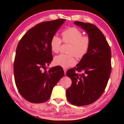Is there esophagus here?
<instances>
[{
    "instance_id": "esophagus-1",
    "label": "esophagus",
    "mask_w": 124,
    "mask_h": 124,
    "mask_svg": "<svg viewBox=\"0 0 124 124\" xmlns=\"http://www.w3.org/2000/svg\"><path fill=\"white\" fill-rule=\"evenodd\" d=\"M63 70H64V74L66 75V72H67V69H65V68H63Z\"/></svg>"
}]
</instances>
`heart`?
Listing matches in <instances>:
<instances>
[{
	"instance_id": "obj_1",
	"label": "heart",
	"mask_w": 124,
	"mask_h": 124,
	"mask_svg": "<svg viewBox=\"0 0 124 124\" xmlns=\"http://www.w3.org/2000/svg\"><path fill=\"white\" fill-rule=\"evenodd\" d=\"M62 39L64 43L71 44L69 53L65 55L61 54L55 56L53 60L54 64L68 68L75 64L76 60L74 55L81 59L88 52L90 46V39L88 36H83V33L77 28L71 27L68 28L62 33ZM62 40L57 36L52 37L50 41V47L52 52L58 53L60 50ZM74 54L73 55L72 54Z\"/></svg>"
}]
</instances>
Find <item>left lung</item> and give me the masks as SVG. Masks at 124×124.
<instances>
[{
    "mask_svg": "<svg viewBox=\"0 0 124 124\" xmlns=\"http://www.w3.org/2000/svg\"><path fill=\"white\" fill-rule=\"evenodd\" d=\"M74 24L86 31L91 42L88 52L75 69L67 71L72 84L66 91L67 99L75 106H87L96 101L106 87L111 71V49L105 36L95 25L79 21ZM76 70L83 73L79 75Z\"/></svg>",
    "mask_w": 124,
    "mask_h": 124,
    "instance_id": "1",
    "label": "left lung"
}]
</instances>
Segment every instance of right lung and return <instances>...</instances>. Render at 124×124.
<instances>
[{"instance_id": "right-lung-1", "label": "right lung", "mask_w": 124, "mask_h": 124, "mask_svg": "<svg viewBox=\"0 0 124 124\" xmlns=\"http://www.w3.org/2000/svg\"><path fill=\"white\" fill-rule=\"evenodd\" d=\"M65 21L57 19L37 24L28 30L17 46L14 63L16 86L28 101H47L52 89L64 73L61 67L43 71L53 60L50 41Z\"/></svg>"}]
</instances>
